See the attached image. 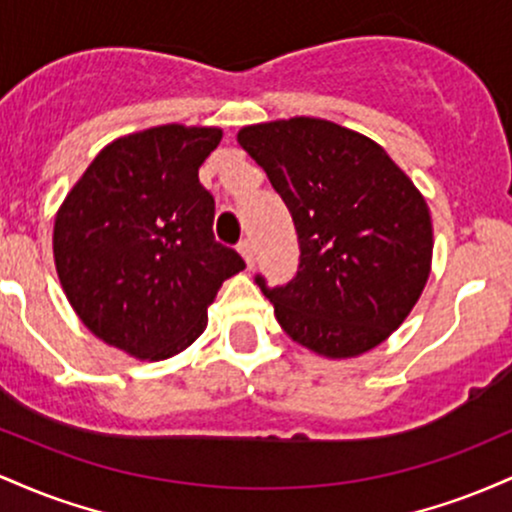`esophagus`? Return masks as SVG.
Here are the masks:
<instances>
[{
	"instance_id": "obj_1",
	"label": "esophagus",
	"mask_w": 512,
	"mask_h": 512,
	"mask_svg": "<svg viewBox=\"0 0 512 512\" xmlns=\"http://www.w3.org/2000/svg\"><path fill=\"white\" fill-rule=\"evenodd\" d=\"M238 252H240V255H243L245 264H248V267H252V262H255V250H252V243H250L248 238L240 240V243H238Z\"/></svg>"
}]
</instances>
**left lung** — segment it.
Instances as JSON below:
<instances>
[{"instance_id": "obj_1", "label": "left lung", "mask_w": 512, "mask_h": 512, "mask_svg": "<svg viewBox=\"0 0 512 512\" xmlns=\"http://www.w3.org/2000/svg\"><path fill=\"white\" fill-rule=\"evenodd\" d=\"M238 142L264 168L298 233V272L269 289L293 342L351 358L385 342L431 272L426 199L380 144L317 117L250 125Z\"/></svg>"}]
</instances>
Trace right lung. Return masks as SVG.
Returning a JSON list of instances; mask_svg holds the SVG:
<instances>
[{"label": "right lung", "mask_w": 512, "mask_h": 512, "mask_svg": "<svg viewBox=\"0 0 512 512\" xmlns=\"http://www.w3.org/2000/svg\"><path fill=\"white\" fill-rule=\"evenodd\" d=\"M216 127L161 125L115 139L57 211L55 267L81 322L142 361L187 349L228 276L245 269L216 243L199 166Z\"/></svg>", "instance_id": "add662e5"}]
</instances>
